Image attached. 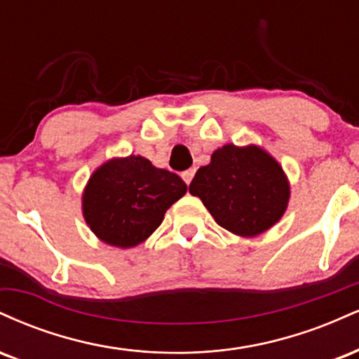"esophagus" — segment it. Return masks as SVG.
Segmentation results:
<instances>
[{"label": "esophagus", "mask_w": 359, "mask_h": 359, "mask_svg": "<svg viewBox=\"0 0 359 359\" xmlns=\"http://www.w3.org/2000/svg\"><path fill=\"white\" fill-rule=\"evenodd\" d=\"M194 174H196V168H189V170H185V172H182V179H184V182L185 184H191L192 182V179H194Z\"/></svg>", "instance_id": "esophagus-1"}]
</instances>
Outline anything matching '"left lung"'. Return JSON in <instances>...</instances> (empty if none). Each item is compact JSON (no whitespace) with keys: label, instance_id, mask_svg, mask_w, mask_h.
Instances as JSON below:
<instances>
[{"label":"left lung","instance_id":"left-lung-1","mask_svg":"<svg viewBox=\"0 0 359 359\" xmlns=\"http://www.w3.org/2000/svg\"><path fill=\"white\" fill-rule=\"evenodd\" d=\"M221 228L243 238L265 233L285 212L290 185L277 160L257 145L217 148L189 185Z\"/></svg>","mask_w":359,"mask_h":359}]
</instances>
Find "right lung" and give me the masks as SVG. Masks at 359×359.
Segmentation results:
<instances>
[{
  "mask_svg": "<svg viewBox=\"0 0 359 359\" xmlns=\"http://www.w3.org/2000/svg\"><path fill=\"white\" fill-rule=\"evenodd\" d=\"M185 192L179 175L154 167L145 156L111 158L90 175L82 214L106 245L133 248L162 224L167 209Z\"/></svg>",
  "mask_w": 359,
  "mask_h": 359,
  "instance_id": "right-lung-1",
  "label": "right lung"
}]
</instances>
